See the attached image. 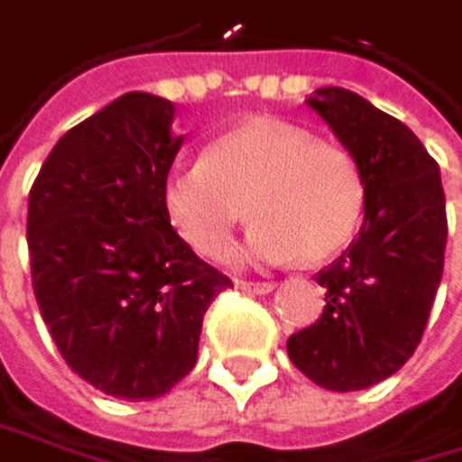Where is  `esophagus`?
<instances>
[{"mask_svg": "<svg viewBox=\"0 0 462 462\" xmlns=\"http://www.w3.org/2000/svg\"><path fill=\"white\" fill-rule=\"evenodd\" d=\"M238 288L246 291V293H272V291H274V282H252V280H241Z\"/></svg>", "mask_w": 462, "mask_h": 462, "instance_id": "1", "label": "esophagus"}]
</instances>
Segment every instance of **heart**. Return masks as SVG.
<instances>
[{"mask_svg": "<svg viewBox=\"0 0 462 462\" xmlns=\"http://www.w3.org/2000/svg\"><path fill=\"white\" fill-rule=\"evenodd\" d=\"M163 210L174 233L208 260L233 246L238 224L257 221L249 257L324 263L355 238L365 180L355 157L274 118H254L218 135L202 163L166 177Z\"/></svg>", "mask_w": 462, "mask_h": 462, "instance_id": "b5f03b06", "label": "heart"}]
</instances>
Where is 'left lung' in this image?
Instances as JSON below:
<instances>
[{
	"label": "left lung",
	"mask_w": 462,
	"mask_h": 462,
	"mask_svg": "<svg viewBox=\"0 0 462 462\" xmlns=\"http://www.w3.org/2000/svg\"><path fill=\"white\" fill-rule=\"evenodd\" d=\"M308 105L349 149L365 180L352 246L316 274L324 313L288 338L291 363L327 391H363L411 360L432 310L447 249L438 163L404 124L346 88Z\"/></svg>",
	"instance_id": "8db88e82"
}]
</instances>
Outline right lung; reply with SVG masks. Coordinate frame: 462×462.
Listing matches in <instances>:
<instances>
[{
	"instance_id": "right-lung-1",
	"label": "right lung",
	"mask_w": 462,
	"mask_h": 462,
	"mask_svg": "<svg viewBox=\"0 0 462 462\" xmlns=\"http://www.w3.org/2000/svg\"><path fill=\"white\" fill-rule=\"evenodd\" d=\"M174 105L130 91L71 127L43 161L27 208L32 291L71 371L107 396L169 393L197 365L202 319L233 280L166 218L182 135Z\"/></svg>"
}]
</instances>
